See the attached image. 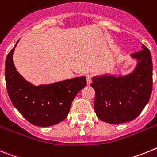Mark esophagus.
Wrapping results in <instances>:
<instances>
[{
	"label": "esophagus",
	"instance_id": "esophagus-1",
	"mask_svg": "<svg viewBox=\"0 0 157 157\" xmlns=\"http://www.w3.org/2000/svg\"><path fill=\"white\" fill-rule=\"evenodd\" d=\"M92 75L88 74L86 76L87 84H88V85H90V84H91V83H92Z\"/></svg>",
	"mask_w": 157,
	"mask_h": 157
}]
</instances>
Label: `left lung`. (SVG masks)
<instances>
[{
	"instance_id": "obj_1",
	"label": "left lung",
	"mask_w": 157,
	"mask_h": 157,
	"mask_svg": "<svg viewBox=\"0 0 157 157\" xmlns=\"http://www.w3.org/2000/svg\"><path fill=\"white\" fill-rule=\"evenodd\" d=\"M142 50L132 54L137 65L131 73L115 76L104 74L92 77L95 92V112L98 118L111 124L135 119L148 103L152 89V62L150 51Z\"/></svg>"
}]
</instances>
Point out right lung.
<instances>
[{"label": "right lung", "instance_id": "1", "mask_svg": "<svg viewBox=\"0 0 157 157\" xmlns=\"http://www.w3.org/2000/svg\"><path fill=\"white\" fill-rule=\"evenodd\" d=\"M13 49L5 62L7 91L13 106L34 126L48 127L66 118L73 99L86 86L85 77H74L35 86L18 73L13 63Z\"/></svg>", "mask_w": 157, "mask_h": 157}]
</instances>
